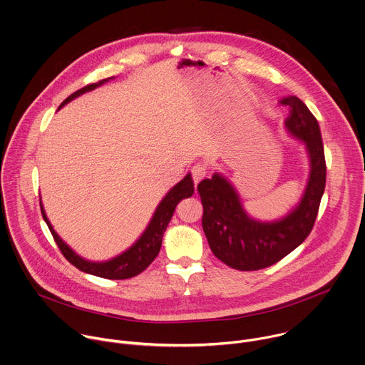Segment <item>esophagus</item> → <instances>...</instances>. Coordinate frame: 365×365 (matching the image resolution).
Returning a JSON list of instances; mask_svg holds the SVG:
<instances>
[{
  "label": "esophagus",
  "mask_w": 365,
  "mask_h": 365,
  "mask_svg": "<svg viewBox=\"0 0 365 365\" xmlns=\"http://www.w3.org/2000/svg\"><path fill=\"white\" fill-rule=\"evenodd\" d=\"M206 166L205 165H195L192 168V178H193V183L195 186H197V183L206 178Z\"/></svg>",
  "instance_id": "1"
}]
</instances>
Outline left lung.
Segmentation results:
<instances>
[{"instance_id":"obj_1","label":"left lung","mask_w":365,"mask_h":365,"mask_svg":"<svg viewBox=\"0 0 365 365\" xmlns=\"http://www.w3.org/2000/svg\"><path fill=\"white\" fill-rule=\"evenodd\" d=\"M289 106L284 126L307 150L309 175L299 202L282 217L259 220L242 205L232 182L219 172L197 185L202 199V226L213 255L239 271L271 267L298 248L309 235L325 189L327 166L318 121L302 100L288 96L279 100Z\"/></svg>"}]
</instances>
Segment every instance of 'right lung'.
I'll list each match as a JSON object with an SVG mask.
<instances>
[{
	"mask_svg": "<svg viewBox=\"0 0 365 365\" xmlns=\"http://www.w3.org/2000/svg\"><path fill=\"white\" fill-rule=\"evenodd\" d=\"M114 80V77H108L104 78L98 83L94 84H88L80 90H77L76 93H73L71 96H68L58 108H61L63 106H66L67 103H70L71 100H74L76 97L91 91L100 86H103L104 83ZM195 192L193 187V180L190 173H187L179 183H176L166 195L165 197L160 200V203L158 205L149 225L146 226V229L143 230V233L139 236V239L135 242V244L126 250L125 252H121L120 255L107 259V261H100V262H94V261H88L83 257H80L77 252H74L66 242L58 236V233L54 230L51 222L48 220L43 202L40 199V205H41V213L43 217L56 240V244L58 245L61 254L66 257V259L73 264L77 269L90 274V275H96L100 278H107V279H128L132 277L139 275L140 272H143L158 257L160 247H162V239H163V233L173 216V212L178 206V203L185 199V197H190Z\"/></svg>",
	"mask_w": 365,
	"mask_h": 365,
	"instance_id": "add662e5",
	"label": "right lung"
}]
</instances>
